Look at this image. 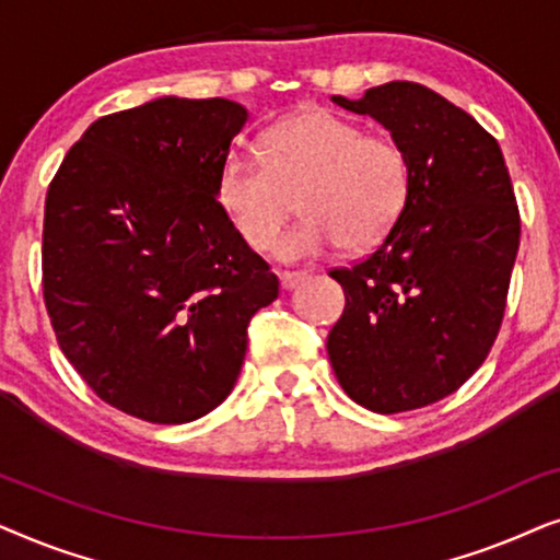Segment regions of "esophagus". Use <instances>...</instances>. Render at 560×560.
<instances>
[{"mask_svg":"<svg viewBox=\"0 0 560 560\" xmlns=\"http://www.w3.org/2000/svg\"><path fill=\"white\" fill-rule=\"evenodd\" d=\"M308 278V272H293V270H282L280 272V285L282 290H293L301 285V282Z\"/></svg>","mask_w":560,"mask_h":560,"instance_id":"esophagus-1","label":"esophagus"}]
</instances>
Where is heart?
Wrapping results in <instances>:
<instances>
[{"instance_id":"b5f03b06","label":"heart","mask_w":560,"mask_h":560,"mask_svg":"<svg viewBox=\"0 0 560 560\" xmlns=\"http://www.w3.org/2000/svg\"><path fill=\"white\" fill-rule=\"evenodd\" d=\"M262 148L265 160L229 152L217 175L221 209L252 249L278 244L298 190L305 219L280 244L285 259L318 257L339 244L366 249L400 219L410 165L389 137L313 109L275 125Z\"/></svg>"}]
</instances>
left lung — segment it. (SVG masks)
I'll return each mask as SVG.
<instances>
[{"label":"left lung","mask_w":560,"mask_h":560,"mask_svg":"<svg viewBox=\"0 0 560 560\" xmlns=\"http://www.w3.org/2000/svg\"><path fill=\"white\" fill-rule=\"evenodd\" d=\"M343 109L389 129L410 165L408 201L372 255L328 275L347 295L326 349L336 380L372 412L456 393L500 334L520 211L492 135L448 98L389 81Z\"/></svg>","instance_id":"8db88e82"}]
</instances>
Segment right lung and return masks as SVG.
Listing matches in <instances>:
<instances>
[{"label":"right lung","mask_w":560,"mask_h":560,"mask_svg":"<svg viewBox=\"0 0 560 560\" xmlns=\"http://www.w3.org/2000/svg\"><path fill=\"white\" fill-rule=\"evenodd\" d=\"M247 109L163 96L96 119L45 196L43 298L81 380L175 425L226 400L280 282L217 198Z\"/></svg>","instance_id":"add662e5"}]
</instances>
